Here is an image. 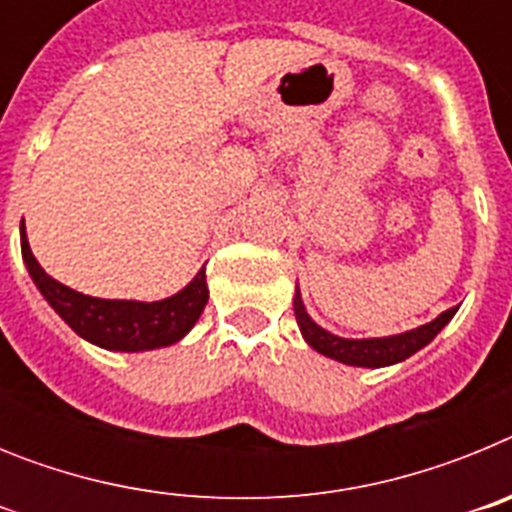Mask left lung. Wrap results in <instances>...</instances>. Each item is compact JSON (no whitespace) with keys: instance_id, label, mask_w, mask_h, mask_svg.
Returning a JSON list of instances; mask_svg holds the SVG:
<instances>
[{"instance_id":"obj_1","label":"left lung","mask_w":512,"mask_h":512,"mask_svg":"<svg viewBox=\"0 0 512 512\" xmlns=\"http://www.w3.org/2000/svg\"><path fill=\"white\" fill-rule=\"evenodd\" d=\"M456 310H459V307H449V310L441 312V315H438L436 320H431V323L420 325V328L415 330H408V333H400V336L351 341V338L333 336V333H328V330H323L320 325L312 323V318L305 312V305H302L300 292L295 295V318L297 325H300V333L318 354L341 361V364L372 366V369L397 364V361H405L408 356H413L415 351H420L425 343H431L433 338L441 333V328L454 318Z\"/></svg>"}]
</instances>
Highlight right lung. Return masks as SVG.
<instances>
[{
	"label": "right lung",
	"mask_w": 512,
	"mask_h": 512,
	"mask_svg": "<svg viewBox=\"0 0 512 512\" xmlns=\"http://www.w3.org/2000/svg\"><path fill=\"white\" fill-rule=\"evenodd\" d=\"M22 259L40 295L61 315L71 330L81 338L97 343L110 351H148V348L171 346L192 330L207 305L205 269L174 297L161 302H133V300H99V297L81 295L63 287L48 277L35 261L25 235V223H20Z\"/></svg>",
	"instance_id": "obj_1"
}]
</instances>
